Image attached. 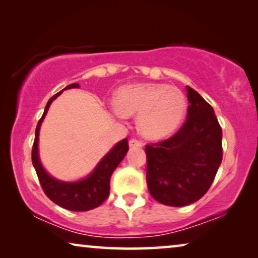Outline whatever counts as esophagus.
Wrapping results in <instances>:
<instances>
[{"label": "esophagus", "instance_id": "1", "mask_svg": "<svg viewBox=\"0 0 258 258\" xmlns=\"http://www.w3.org/2000/svg\"><path fill=\"white\" fill-rule=\"evenodd\" d=\"M128 145H130V147H143L144 144H143V141L137 139V138H132V139L128 141Z\"/></svg>", "mask_w": 258, "mask_h": 258}]
</instances>
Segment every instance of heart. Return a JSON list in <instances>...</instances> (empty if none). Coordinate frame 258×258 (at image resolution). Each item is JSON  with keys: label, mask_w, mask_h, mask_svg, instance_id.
I'll return each mask as SVG.
<instances>
[{"label": "heart", "mask_w": 258, "mask_h": 258, "mask_svg": "<svg viewBox=\"0 0 258 258\" xmlns=\"http://www.w3.org/2000/svg\"><path fill=\"white\" fill-rule=\"evenodd\" d=\"M115 113L138 114V128L145 137L160 139L173 133L187 111L186 98L177 88L138 83L124 85L114 94Z\"/></svg>", "instance_id": "obj_1"}]
</instances>
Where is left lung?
I'll return each instance as SVG.
<instances>
[{
	"label": "left lung",
	"instance_id": "8db88e82",
	"mask_svg": "<svg viewBox=\"0 0 258 258\" xmlns=\"http://www.w3.org/2000/svg\"><path fill=\"white\" fill-rule=\"evenodd\" d=\"M188 111L183 125L168 139L147 144V186L166 206L183 207L201 199L222 161V128L213 107L187 86Z\"/></svg>",
	"mask_w": 258,
	"mask_h": 258
}]
</instances>
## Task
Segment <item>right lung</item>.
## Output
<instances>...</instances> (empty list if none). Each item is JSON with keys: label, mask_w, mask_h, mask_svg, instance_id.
<instances>
[{"label": "right lung", "mask_w": 258, "mask_h": 258, "mask_svg": "<svg viewBox=\"0 0 258 258\" xmlns=\"http://www.w3.org/2000/svg\"><path fill=\"white\" fill-rule=\"evenodd\" d=\"M72 88H79V84H77V83L70 84L63 90ZM63 90L50 98L45 106L44 113H43L42 118L39 119L35 132L34 145H32L31 160L36 173H37L42 189L50 200L55 202L56 205L60 206L61 208L72 210V212H86V210L93 209L100 206L108 198L111 175L113 170L117 168V166L120 164V161L124 159L126 153H127L128 141L127 139H122L121 141H119L101 159V161L94 168L93 172L88 177H85L84 180L77 181V182H61V181H58L50 176L42 167L41 162H39L38 134L39 127H41L44 115L49 110L50 104L63 92Z\"/></svg>", "instance_id": "obj_1"}]
</instances>
